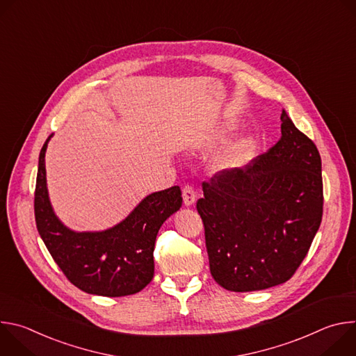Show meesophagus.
I'll return each instance as SVG.
<instances>
[{"label": "esophagus", "mask_w": 356, "mask_h": 356, "mask_svg": "<svg viewBox=\"0 0 356 356\" xmlns=\"http://www.w3.org/2000/svg\"><path fill=\"white\" fill-rule=\"evenodd\" d=\"M183 201L186 206H193L195 202V191L194 187L190 184H186L183 187Z\"/></svg>", "instance_id": "esophagus-1"}]
</instances>
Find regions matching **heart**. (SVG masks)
<instances>
[{
    "mask_svg": "<svg viewBox=\"0 0 356 356\" xmlns=\"http://www.w3.org/2000/svg\"><path fill=\"white\" fill-rule=\"evenodd\" d=\"M231 129H232L231 124L224 125L222 129L220 131V136L224 138L227 134L231 132ZM252 149H253V140L250 138L241 140L238 145L231 147L227 154L220 159L218 166L221 169H231V168H236V166L242 165L249 158Z\"/></svg>",
    "mask_w": 356,
    "mask_h": 356,
    "instance_id": "b5f03b06",
    "label": "heart"
}]
</instances>
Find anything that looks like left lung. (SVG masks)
I'll return each instance as SVG.
<instances>
[{
    "label": "left lung",
    "instance_id": "1",
    "mask_svg": "<svg viewBox=\"0 0 356 356\" xmlns=\"http://www.w3.org/2000/svg\"><path fill=\"white\" fill-rule=\"evenodd\" d=\"M282 136L245 168L202 181L197 211L210 272L231 291L287 282L306 258L323 218L321 158L314 142L282 115Z\"/></svg>",
    "mask_w": 356,
    "mask_h": 356
}]
</instances>
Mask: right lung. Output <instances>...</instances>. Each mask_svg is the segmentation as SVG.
I'll return each mask as SVG.
<instances>
[{"label": "right lung", "instance_id": "obj_1", "mask_svg": "<svg viewBox=\"0 0 356 356\" xmlns=\"http://www.w3.org/2000/svg\"><path fill=\"white\" fill-rule=\"evenodd\" d=\"M40 149L35 188L38 232L65 276L80 290L104 297L140 291L154 279V249L162 224L181 207L179 186L152 193L115 227L101 232H76L55 216L50 206L44 154Z\"/></svg>", "mask_w": 356, "mask_h": 356}]
</instances>
